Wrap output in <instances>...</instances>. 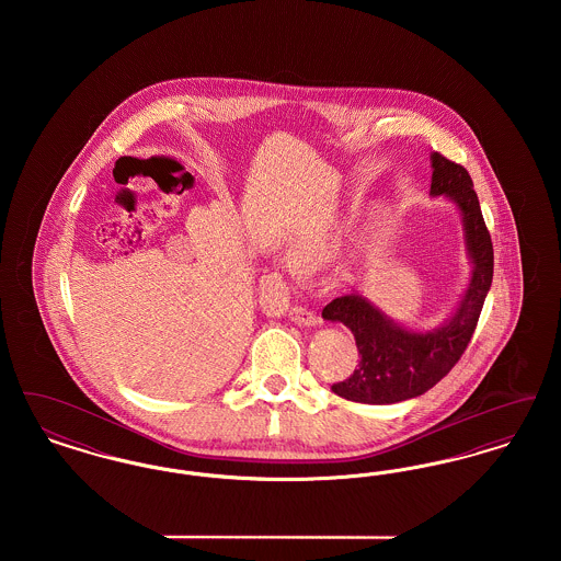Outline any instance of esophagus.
Segmentation results:
<instances>
[{
	"instance_id": "esophagus-1",
	"label": "esophagus",
	"mask_w": 561,
	"mask_h": 561,
	"mask_svg": "<svg viewBox=\"0 0 561 561\" xmlns=\"http://www.w3.org/2000/svg\"><path fill=\"white\" fill-rule=\"evenodd\" d=\"M288 318H290L294 323H298V325H307V328L318 323V316H316L313 311L305 309V307H293V309H290V313H288Z\"/></svg>"
}]
</instances>
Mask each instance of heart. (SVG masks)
<instances>
[{
    "label": "heart",
    "instance_id": "1",
    "mask_svg": "<svg viewBox=\"0 0 561 561\" xmlns=\"http://www.w3.org/2000/svg\"><path fill=\"white\" fill-rule=\"evenodd\" d=\"M339 231L328 225L298 229L286 245V261L296 271H313L328 263L339 250Z\"/></svg>",
    "mask_w": 561,
    "mask_h": 561
}]
</instances>
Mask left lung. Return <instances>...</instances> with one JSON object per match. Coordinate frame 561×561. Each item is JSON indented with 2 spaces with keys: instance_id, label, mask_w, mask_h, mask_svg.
I'll return each instance as SVG.
<instances>
[{
  "instance_id": "1",
  "label": "left lung",
  "mask_w": 561,
  "mask_h": 561,
  "mask_svg": "<svg viewBox=\"0 0 561 561\" xmlns=\"http://www.w3.org/2000/svg\"><path fill=\"white\" fill-rule=\"evenodd\" d=\"M431 195L453 199L462 214L465 243L473 263L469 288L453 318L427 332L396 323L359 293L328 302L321 318L345 323L362 355L359 368L347 380L332 385V391L345 400L398 403L423 396L453 370L476 332L485 294L492 286V240L469 172L437 151L431 153Z\"/></svg>"
}]
</instances>
